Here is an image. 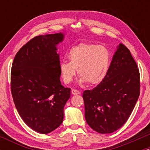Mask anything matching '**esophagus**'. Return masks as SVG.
I'll list each match as a JSON object with an SVG mask.
<instances>
[{
	"label": "esophagus",
	"mask_w": 150,
	"mask_h": 150,
	"mask_svg": "<svg viewBox=\"0 0 150 150\" xmlns=\"http://www.w3.org/2000/svg\"><path fill=\"white\" fill-rule=\"evenodd\" d=\"M71 92H72V94H73V95H76V94H79L80 93L78 90H77V89H72Z\"/></svg>",
	"instance_id": "esophagus-1"
}]
</instances>
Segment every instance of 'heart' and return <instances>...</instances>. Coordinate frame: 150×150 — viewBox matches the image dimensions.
Instances as JSON below:
<instances>
[{
    "label": "heart",
    "instance_id": "b5f03b06",
    "mask_svg": "<svg viewBox=\"0 0 150 150\" xmlns=\"http://www.w3.org/2000/svg\"><path fill=\"white\" fill-rule=\"evenodd\" d=\"M69 62L63 61L59 64L61 76L65 83L73 80L76 73L79 82L94 85L101 83L107 74L111 55L106 47L96 44L81 43L74 46L68 53Z\"/></svg>",
    "mask_w": 150,
    "mask_h": 150
}]
</instances>
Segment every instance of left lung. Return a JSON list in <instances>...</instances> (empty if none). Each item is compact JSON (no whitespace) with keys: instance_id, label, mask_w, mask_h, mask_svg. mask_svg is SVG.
<instances>
[{"instance_id":"8db88e82","label":"left lung","mask_w":150,"mask_h":150,"mask_svg":"<svg viewBox=\"0 0 150 150\" xmlns=\"http://www.w3.org/2000/svg\"><path fill=\"white\" fill-rule=\"evenodd\" d=\"M140 72L126 46L120 44L104 80L82 94L87 123L99 133L125 124L140 96Z\"/></svg>"}]
</instances>
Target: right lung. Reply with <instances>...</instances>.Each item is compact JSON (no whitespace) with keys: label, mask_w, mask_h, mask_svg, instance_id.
<instances>
[{"label":"right lung","mask_w":150,"mask_h":150,"mask_svg":"<svg viewBox=\"0 0 150 150\" xmlns=\"http://www.w3.org/2000/svg\"><path fill=\"white\" fill-rule=\"evenodd\" d=\"M63 36L60 32L34 37L19 50L12 65L10 85L15 107L26 124L42 134L61 124L63 108L70 97V88L60 81L56 52Z\"/></svg>","instance_id":"1"}]
</instances>
